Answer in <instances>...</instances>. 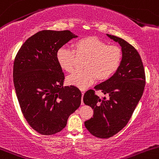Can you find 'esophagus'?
Masks as SVG:
<instances>
[{
	"label": "esophagus",
	"instance_id": "34e87169",
	"mask_svg": "<svg viewBox=\"0 0 159 159\" xmlns=\"http://www.w3.org/2000/svg\"><path fill=\"white\" fill-rule=\"evenodd\" d=\"M83 95H84V92H83V93H82V96H83ZM81 104L82 105H83L84 103H83V99H82V101H81Z\"/></svg>",
	"mask_w": 159,
	"mask_h": 159
}]
</instances>
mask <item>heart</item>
Returning <instances> with one entry per match:
<instances>
[{"label": "heart", "mask_w": 159, "mask_h": 159, "mask_svg": "<svg viewBox=\"0 0 159 159\" xmlns=\"http://www.w3.org/2000/svg\"><path fill=\"white\" fill-rule=\"evenodd\" d=\"M77 55L86 56L83 70H77L68 75L69 84L85 89L96 82L97 77L106 80L117 70L122 60L120 48L107 45L96 37H87L75 43ZM76 52L67 46H62L57 51V60L60 67L67 72L73 70Z\"/></svg>", "instance_id": "b5f03b06"}]
</instances>
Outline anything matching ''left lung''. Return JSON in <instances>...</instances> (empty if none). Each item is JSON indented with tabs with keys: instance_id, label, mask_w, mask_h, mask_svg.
Segmentation results:
<instances>
[{
	"instance_id": "obj_1",
	"label": "left lung",
	"mask_w": 159,
	"mask_h": 159,
	"mask_svg": "<svg viewBox=\"0 0 159 159\" xmlns=\"http://www.w3.org/2000/svg\"><path fill=\"white\" fill-rule=\"evenodd\" d=\"M122 47V60L116 72L109 80L96 85L95 90L109 95L100 99L93 89L84 94L83 102L93 110V117L84 122L94 136L108 139L122 130L130 119L143 94L145 75L139 53L123 39L107 34Z\"/></svg>"
}]
</instances>
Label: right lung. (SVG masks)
Instances as JSON below:
<instances>
[{
    "label": "right lung",
    "mask_w": 159,
    "mask_h": 159,
    "mask_svg": "<svg viewBox=\"0 0 159 159\" xmlns=\"http://www.w3.org/2000/svg\"><path fill=\"white\" fill-rule=\"evenodd\" d=\"M77 36L70 30H42L21 46L14 62V84L21 112L29 125L50 135L66 127L81 104V92L63 87L64 73L57 51Z\"/></svg>",
    "instance_id": "obj_1"
}]
</instances>
